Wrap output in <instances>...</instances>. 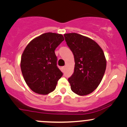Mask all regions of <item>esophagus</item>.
Instances as JSON below:
<instances>
[{
	"instance_id": "34e87169",
	"label": "esophagus",
	"mask_w": 127,
	"mask_h": 127,
	"mask_svg": "<svg viewBox=\"0 0 127 127\" xmlns=\"http://www.w3.org/2000/svg\"><path fill=\"white\" fill-rule=\"evenodd\" d=\"M62 68H63V72H64V70H65V66H63L62 67Z\"/></svg>"
}]
</instances>
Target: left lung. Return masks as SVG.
<instances>
[{
    "instance_id": "1",
    "label": "left lung",
    "mask_w": 127,
    "mask_h": 127,
    "mask_svg": "<svg viewBox=\"0 0 127 127\" xmlns=\"http://www.w3.org/2000/svg\"><path fill=\"white\" fill-rule=\"evenodd\" d=\"M75 59V69L68 79L71 90L79 95L93 92L101 82L106 68L104 52L95 41L76 33L64 34Z\"/></svg>"
}]
</instances>
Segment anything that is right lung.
<instances>
[{"label": "right lung", "mask_w": 127, "mask_h": 127, "mask_svg": "<svg viewBox=\"0 0 127 127\" xmlns=\"http://www.w3.org/2000/svg\"><path fill=\"white\" fill-rule=\"evenodd\" d=\"M64 39L62 34L43 33L33 39L24 49L21 60L22 74L34 93L45 95L56 88L63 73L57 65L55 49Z\"/></svg>", "instance_id": "1"}]
</instances>
